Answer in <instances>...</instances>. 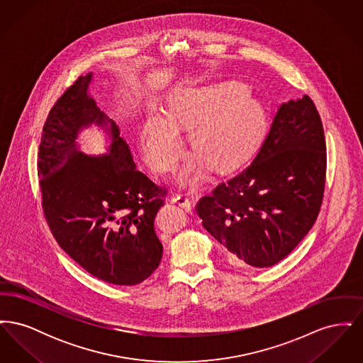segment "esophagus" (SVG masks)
Masks as SVG:
<instances>
[{"label":"esophagus","instance_id":"1","mask_svg":"<svg viewBox=\"0 0 363 363\" xmlns=\"http://www.w3.org/2000/svg\"><path fill=\"white\" fill-rule=\"evenodd\" d=\"M174 201H175L178 206H181V207L184 208L185 211H191V208H193V200L190 199L189 196H186V194H177V196L174 197Z\"/></svg>","mask_w":363,"mask_h":363}]
</instances>
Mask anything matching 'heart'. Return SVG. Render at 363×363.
Masks as SVG:
<instances>
[{
  "label": "heart",
  "mask_w": 363,
  "mask_h": 363,
  "mask_svg": "<svg viewBox=\"0 0 363 363\" xmlns=\"http://www.w3.org/2000/svg\"><path fill=\"white\" fill-rule=\"evenodd\" d=\"M162 111L150 113L140 133L144 156L159 173L178 166L184 152L179 130L191 128L190 144L200 166L207 162L213 169H227L253 150L264 125L262 107L235 82L181 89ZM188 173L197 178L200 169L191 166Z\"/></svg>",
  "instance_id": "b5f03b06"
}]
</instances>
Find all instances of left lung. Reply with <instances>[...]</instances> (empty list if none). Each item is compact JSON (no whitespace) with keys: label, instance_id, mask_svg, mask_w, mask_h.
Segmentation results:
<instances>
[{"label":"left lung","instance_id":"8db88e82","mask_svg":"<svg viewBox=\"0 0 363 363\" xmlns=\"http://www.w3.org/2000/svg\"><path fill=\"white\" fill-rule=\"evenodd\" d=\"M327 177L324 128L311 96L283 104L256 157L211 194L197 215L237 267H272L320 213Z\"/></svg>","mask_w":363,"mask_h":363}]
</instances>
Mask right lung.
Returning <instances> with one entry per match:
<instances>
[{"label":"right lung","instance_id":"obj_1","mask_svg":"<svg viewBox=\"0 0 363 363\" xmlns=\"http://www.w3.org/2000/svg\"><path fill=\"white\" fill-rule=\"evenodd\" d=\"M89 80L91 73L74 80L43 125L38 154L42 209L60 247L88 274L135 286L160 264L155 216L167 189L136 169L120 128L86 95ZM89 123H111L110 156L77 151V132Z\"/></svg>","mask_w":363,"mask_h":363}]
</instances>
